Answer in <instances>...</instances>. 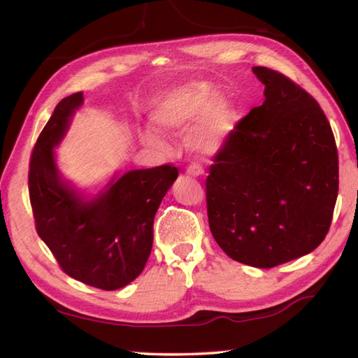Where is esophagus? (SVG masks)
<instances>
[{"mask_svg": "<svg viewBox=\"0 0 358 358\" xmlns=\"http://www.w3.org/2000/svg\"><path fill=\"white\" fill-rule=\"evenodd\" d=\"M186 172H187V175H191V177H203L205 175L203 167L199 164H191L189 167H187Z\"/></svg>", "mask_w": 358, "mask_h": 358, "instance_id": "1", "label": "esophagus"}]
</instances>
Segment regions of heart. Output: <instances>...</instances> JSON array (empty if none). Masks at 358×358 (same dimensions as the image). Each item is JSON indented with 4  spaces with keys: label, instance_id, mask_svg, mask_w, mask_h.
<instances>
[{
    "label": "heart",
    "instance_id": "obj_1",
    "mask_svg": "<svg viewBox=\"0 0 358 358\" xmlns=\"http://www.w3.org/2000/svg\"><path fill=\"white\" fill-rule=\"evenodd\" d=\"M199 119L189 134V147L200 155H211L230 134L233 111L229 101L214 95L205 83H192L169 92L153 113V120L166 131H180ZM147 145L162 148L164 142L155 133L144 136Z\"/></svg>",
    "mask_w": 358,
    "mask_h": 358
}]
</instances>
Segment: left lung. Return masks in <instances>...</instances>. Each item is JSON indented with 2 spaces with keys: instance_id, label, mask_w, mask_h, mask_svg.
I'll return each instance as SVG.
<instances>
[{
  "instance_id": "left-lung-1",
  "label": "left lung",
  "mask_w": 358,
  "mask_h": 358,
  "mask_svg": "<svg viewBox=\"0 0 358 358\" xmlns=\"http://www.w3.org/2000/svg\"><path fill=\"white\" fill-rule=\"evenodd\" d=\"M252 70L264 84V101L214 157L206 210L227 255L268 269L307 255L326 238L338 196V150L307 90L280 71Z\"/></svg>"
}]
</instances>
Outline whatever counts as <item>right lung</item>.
<instances>
[{
  "instance_id": "add662e5",
  "label": "right lung",
  "mask_w": 358,
  "mask_h": 358,
  "mask_svg": "<svg viewBox=\"0 0 358 358\" xmlns=\"http://www.w3.org/2000/svg\"><path fill=\"white\" fill-rule=\"evenodd\" d=\"M81 105L83 92L66 96L38 134L29 161V200L37 235L61 269L89 287L114 291L144 271L155 214L178 169L164 164L129 171L86 200L62 181L53 152Z\"/></svg>"
}]
</instances>
